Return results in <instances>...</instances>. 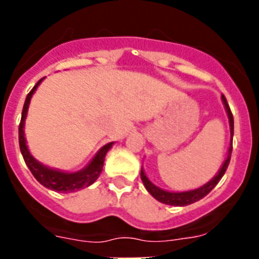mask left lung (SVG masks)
<instances>
[{
    "mask_svg": "<svg viewBox=\"0 0 259 259\" xmlns=\"http://www.w3.org/2000/svg\"><path fill=\"white\" fill-rule=\"evenodd\" d=\"M222 100H223V104L226 106V110H227L228 118H230V125H231V136H233V115L231 113V109L227 104V100L222 95ZM231 153H232V141H231L230 149H228V157L226 159V162L222 166L221 171L218 172V175L215 176L214 179L211 182H209L207 184H205L201 188L194 189V191H189V192H180V193H174V192H166L163 189L158 188L155 187L154 184L149 182V179L146 178V175L144 174L143 168H141V180H143L144 185H145L146 191L149 192L152 194L153 197L155 200H158L159 202L162 203H167V205H172V206H185V205H191L193 202H197L200 201L201 198H203L206 194H209L211 192V189L214 188L215 185L218 184L219 180L222 179V176L224 175L226 170H227L228 164H230V159H231Z\"/></svg>",
    "mask_w": 259,
    "mask_h": 259,
    "instance_id": "obj_1",
    "label": "left lung"
}]
</instances>
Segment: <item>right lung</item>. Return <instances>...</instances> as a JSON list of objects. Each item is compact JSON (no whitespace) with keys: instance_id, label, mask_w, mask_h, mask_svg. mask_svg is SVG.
<instances>
[{"instance_id":"obj_1","label":"right lung","mask_w":259,"mask_h":259,"mask_svg":"<svg viewBox=\"0 0 259 259\" xmlns=\"http://www.w3.org/2000/svg\"><path fill=\"white\" fill-rule=\"evenodd\" d=\"M44 79V77H42ZM40 79L36 83V85L32 88L31 92L27 95L26 101H24V106H23L22 111V119H20L19 123V146L20 152H22L23 158H24V162L28 166L29 171L32 172V175L35 176L36 180L40 183L41 185H44L47 188L53 189V191L57 192H63V193H67V192H75L77 189H81L84 187H88L92 183H95L97 180V178L100 176L102 171V167H104V161L105 155L109 152V149L111 148L113 143H109L101 148V150L96 154V157L93 158L92 162L88 164V166L84 168V170L79 171V172L74 174H67V172H61V171L52 170V168H48V167L42 166L41 163H38L35 158L29 154L28 149H27L26 145V139H24V132H23V127H24V119L27 115V109H28L29 100H31L32 95L36 91L38 84L41 83Z\"/></svg>"}]
</instances>
